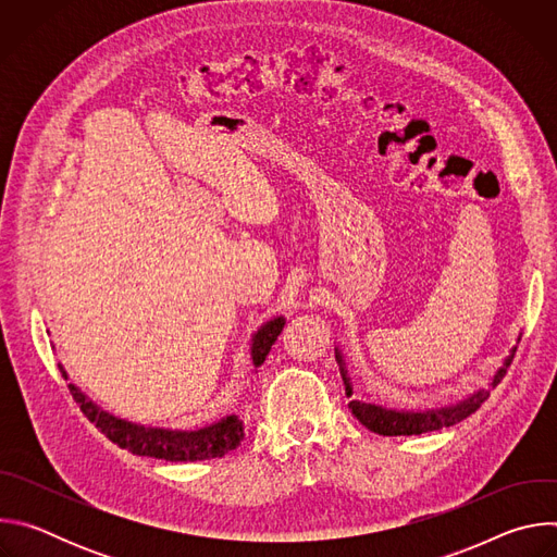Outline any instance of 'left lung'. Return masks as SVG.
Instances as JSON below:
<instances>
[{
    "label": "left lung",
    "instance_id": "1",
    "mask_svg": "<svg viewBox=\"0 0 557 557\" xmlns=\"http://www.w3.org/2000/svg\"><path fill=\"white\" fill-rule=\"evenodd\" d=\"M516 355V346L511 348V352L505 357L503 366L496 370L494 379H492V387H496L503 376L507 374V368L511 366ZM335 359L339 363V372L346 385V396H352V383L342 357V350L335 348ZM490 396L487 387L475 389L473 394H469L467 399L454 404V406H445V408H432V410H389V408H381L374 404H363L352 399L348 404V408L352 410V414L357 417V421L361 425H366L370 432L381 434V436H414V434H425V432H434L441 428H449L460 423L462 419H467L469 414H473L479 410Z\"/></svg>",
    "mask_w": 557,
    "mask_h": 557
}]
</instances>
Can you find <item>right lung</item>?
Masks as SVG:
<instances>
[{
	"instance_id": "obj_1",
	"label": "right lung",
	"mask_w": 557,
	"mask_h": 557,
	"mask_svg": "<svg viewBox=\"0 0 557 557\" xmlns=\"http://www.w3.org/2000/svg\"><path fill=\"white\" fill-rule=\"evenodd\" d=\"M286 320L273 317L267 324L258 329V333L251 339V359L253 366L260 368L275 344L277 335L282 333ZM61 374L67 379V372L63 366H59ZM70 394L74 401L82 406V412L119 447L136 454V456H149L161 458L172 462H191V460H209V458H222L226 451L235 449L245 438V428L240 417L228 414L211 425H205L200 430H163V428H145L129 423L125 419H119L106 410H101L95 401L78 389L74 383H67Z\"/></svg>"
}]
</instances>
